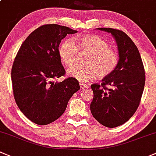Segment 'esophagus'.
I'll use <instances>...</instances> for the list:
<instances>
[{"mask_svg": "<svg viewBox=\"0 0 156 156\" xmlns=\"http://www.w3.org/2000/svg\"><path fill=\"white\" fill-rule=\"evenodd\" d=\"M80 89H86L89 87V86H88L87 84H86V83H80Z\"/></svg>", "mask_w": 156, "mask_h": 156, "instance_id": "esophagus-1", "label": "esophagus"}]
</instances>
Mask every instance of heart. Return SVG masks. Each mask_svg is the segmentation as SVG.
Returning <instances> with one entry per match:
<instances>
[{
    "instance_id": "1",
    "label": "heart",
    "mask_w": 156,
    "mask_h": 156,
    "mask_svg": "<svg viewBox=\"0 0 156 156\" xmlns=\"http://www.w3.org/2000/svg\"><path fill=\"white\" fill-rule=\"evenodd\" d=\"M79 52L87 54L86 66L76 65L67 70V75L80 82L89 81L98 76L103 79L113 73L119 64L118 52L110 49L109 44L96 35H85L78 40L76 45L67 39L59 46V55L67 67L74 64Z\"/></svg>"
}]
</instances>
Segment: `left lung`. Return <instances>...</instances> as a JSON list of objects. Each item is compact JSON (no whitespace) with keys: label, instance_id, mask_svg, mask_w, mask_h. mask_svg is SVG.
<instances>
[{"label":"left lung","instance_id":"8db88e82","mask_svg":"<svg viewBox=\"0 0 156 156\" xmlns=\"http://www.w3.org/2000/svg\"><path fill=\"white\" fill-rule=\"evenodd\" d=\"M98 30L110 33L116 42L119 64L113 73L91 86L94 98L90 110L94 118L107 128L126 123L137 110L145 85V70L137 47L123 31L110 28ZM107 85L112 87L108 89Z\"/></svg>","mask_w":156,"mask_h":156}]
</instances>
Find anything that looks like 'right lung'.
Returning <instances> with one entry per match:
<instances>
[{
  "label": "right lung",
  "instance_id": "right-lung-1",
  "mask_svg": "<svg viewBox=\"0 0 156 156\" xmlns=\"http://www.w3.org/2000/svg\"><path fill=\"white\" fill-rule=\"evenodd\" d=\"M77 32L56 24L34 30L21 46L11 72L16 103L22 113L35 124L48 125L66 110L70 98L80 90L77 80L65 76L58 46L67 34Z\"/></svg>",
  "mask_w": 156,
  "mask_h": 156
}]
</instances>
